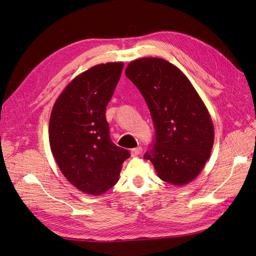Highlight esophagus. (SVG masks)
Returning <instances> with one entry per match:
<instances>
[{"mask_svg": "<svg viewBox=\"0 0 256 256\" xmlns=\"http://www.w3.org/2000/svg\"><path fill=\"white\" fill-rule=\"evenodd\" d=\"M130 154H131V156H134V157L138 156V154H142V147L138 146V147H136V148H132V150H131Z\"/></svg>", "mask_w": 256, "mask_h": 256, "instance_id": "1", "label": "esophagus"}]
</instances>
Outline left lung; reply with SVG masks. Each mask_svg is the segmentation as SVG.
Returning <instances> with one entry per match:
<instances>
[{"instance_id": "8db88e82", "label": "left lung", "mask_w": 256, "mask_h": 256, "mask_svg": "<svg viewBox=\"0 0 256 256\" xmlns=\"http://www.w3.org/2000/svg\"><path fill=\"white\" fill-rule=\"evenodd\" d=\"M126 76L148 106L156 141L145 154L161 180L184 186L194 180L210 156L212 116L186 74L159 58L131 60Z\"/></svg>"}]
</instances>
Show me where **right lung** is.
<instances>
[{
	"label": "right lung",
	"mask_w": 256,
	"mask_h": 256,
	"mask_svg": "<svg viewBox=\"0 0 256 256\" xmlns=\"http://www.w3.org/2000/svg\"><path fill=\"white\" fill-rule=\"evenodd\" d=\"M122 62L98 64L69 82L53 104L50 148L74 187L100 196L118 182L127 150L110 138L106 109L118 83Z\"/></svg>",
	"instance_id": "1"
}]
</instances>
